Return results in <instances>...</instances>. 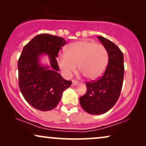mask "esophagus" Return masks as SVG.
<instances>
[{
    "instance_id": "1",
    "label": "esophagus",
    "mask_w": 146,
    "mask_h": 146,
    "mask_svg": "<svg viewBox=\"0 0 146 146\" xmlns=\"http://www.w3.org/2000/svg\"><path fill=\"white\" fill-rule=\"evenodd\" d=\"M79 84V82L76 80H72V85L73 86H76Z\"/></svg>"
}]
</instances>
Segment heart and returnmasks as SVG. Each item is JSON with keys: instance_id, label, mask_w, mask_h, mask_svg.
Here are the masks:
<instances>
[{"instance_id": "heart-1", "label": "heart", "mask_w": 146, "mask_h": 146, "mask_svg": "<svg viewBox=\"0 0 146 146\" xmlns=\"http://www.w3.org/2000/svg\"><path fill=\"white\" fill-rule=\"evenodd\" d=\"M108 60V52L104 46L83 40L70 44L66 54L58 57V64L65 76H71L78 64L80 70L88 78L95 80L104 72Z\"/></svg>"}]
</instances>
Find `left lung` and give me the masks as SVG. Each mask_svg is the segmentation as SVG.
Wrapping results in <instances>:
<instances>
[{
  "label": "left lung",
  "mask_w": 146,
  "mask_h": 146,
  "mask_svg": "<svg viewBox=\"0 0 146 146\" xmlns=\"http://www.w3.org/2000/svg\"><path fill=\"white\" fill-rule=\"evenodd\" d=\"M98 38L107 49L108 64L100 78L86 82V93L80 98L84 110L93 115L107 112L115 104L120 95L124 75L122 52L109 40L100 36Z\"/></svg>",
  "instance_id": "1"
}]
</instances>
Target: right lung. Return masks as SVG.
I'll use <instances>...</instances> for the list:
<instances>
[{
	"instance_id": "obj_1",
	"label": "right lung",
	"mask_w": 146,
	"mask_h": 146,
	"mask_svg": "<svg viewBox=\"0 0 146 146\" xmlns=\"http://www.w3.org/2000/svg\"><path fill=\"white\" fill-rule=\"evenodd\" d=\"M66 44L63 38L41 34L23 48L18 62L19 88L26 101L38 110L56 108L63 92L72 84V81L66 80L58 72L56 58ZM43 55L49 56V66L41 64L39 57Z\"/></svg>"
}]
</instances>
